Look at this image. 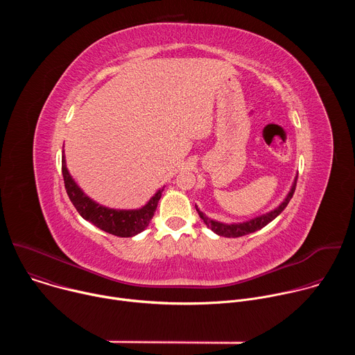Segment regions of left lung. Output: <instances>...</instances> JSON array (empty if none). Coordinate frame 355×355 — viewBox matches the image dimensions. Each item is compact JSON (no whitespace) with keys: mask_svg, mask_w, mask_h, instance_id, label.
<instances>
[{"mask_svg":"<svg viewBox=\"0 0 355 355\" xmlns=\"http://www.w3.org/2000/svg\"><path fill=\"white\" fill-rule=\"evenodd\" d=\"M296 181H297V174L295 175L293 178V182L291 185V189L289 192L286 193V196L284 198V200L281 202V204L274 208L272 211L267 212V214H263V215H259L256 218L252 219H248L245 222H237V223H225V222H219V220H215V219H211L208 218L204 212L199 211L198 207L195 205L196 208V212L199 215V218L204 220V223L214 232L216 233L218 236H223V237H240V236H245V234H250V233H254L260 229H263L264 226H267L270 222H272L289 204V200L295 192V187H296Z\"/></svg>","mask_w":355,"mask_h":355,"instance_id":"obj_1","label":"left lung"}]
</instances>
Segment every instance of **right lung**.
<instances>
[{"label":"right lung","mask_w":355,"mask_h":355,"mask_svg":"<svg viewBox=\"0 0 355 355\" xmlns=\"http://www.w3.org/2000/svg\"><path fill=\"white\" fill-rule=\"evenodd\" d=\"M62 173L64 178V187L70 200L73 202L77 212L94 226L99 227L110 234L118 237H132L141 233L153 218L157 204L162 198V192L164 188H160L153 196H151L146 205L139 209H114L99 205L98 202L91 199L74 181L71 177L67 164L66 156L63 151L62 156Z\"/></svg>","instance_id":"right-lung-1"}]
</instances>
